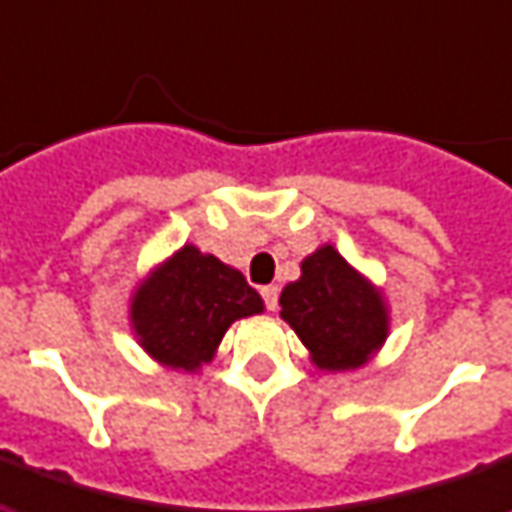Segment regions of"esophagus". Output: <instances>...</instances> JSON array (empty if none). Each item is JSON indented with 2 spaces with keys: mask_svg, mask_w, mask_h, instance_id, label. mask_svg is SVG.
I'll use <instances>...</instances> for the list:
<instances>
[{
  "mask_svg": "<svg viewBox=\"0 0 512 512\" xmlns=\"http://www.w3.org/2000/svg\"><path fill=\"white\" fill-rule=\"evenodd\" d=\"M260 297H263V302H266V308L274 311V308H277V297H280V291H277V285H263V288H260Z\"/></svg>",
  "mask_w": 512,
  "mask_h": 512,
  "instance_id": "obj_1",
  "label": "esophagus"
}]
</instances>
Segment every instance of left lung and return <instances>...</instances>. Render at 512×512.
Masks as SVG:
<instances>
[{"instance_id": "1", "label": "left lung", "mask_w": 512, "mask_h": 512, "mask_svg": "<svg viewBox=\"0 0 512 512\" xmlns=\"http://www.w3.org/2000/svg\"><path fill=\"white\" fill-rule=\"evenodd\" d=\"M300 280L280 294V316L325 373L356 370L384 347L389 308L381 288L353 269L330 243L302 260Z\"/></svg>"}]
</instances>
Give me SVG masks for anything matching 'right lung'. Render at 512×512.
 I'll list each match as a JSON object with an SVG mask.
<instances>
[{
	"label": "right lung",
	"instance_id": "right-lung-1",
	"mask_svg": "<svg viewBox=\"0 0 512 512\" xmlns=\"http://www.w3.org/2000/svg\"><path fill=\"white\" fill-rule=\"evenodd\" d=\"M263 314L241 271L184 243L134 288L128 319L139 347L170 370L210 364L232 322Z\"/></svg>",
	"mask_w": 512,
	"mask_h": 512
}]
</instances>
